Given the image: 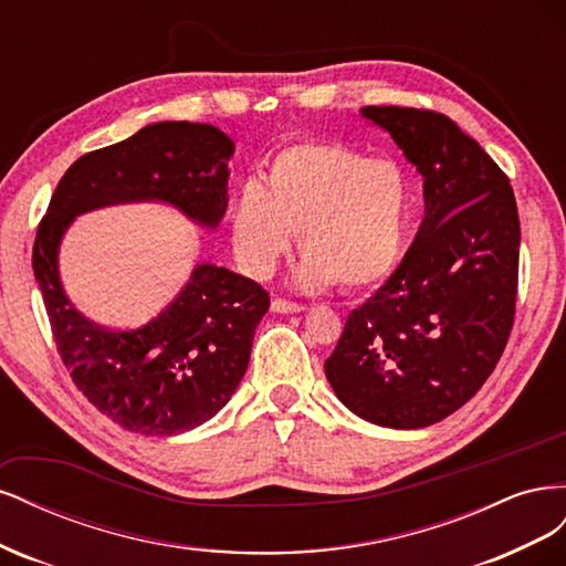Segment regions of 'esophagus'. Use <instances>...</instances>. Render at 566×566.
I'll use <instances>...</instances> for the list:
<instances>
[{"mask_svg":"<svg viewBox=\"0 0 566 566\" xmlns=\"http://www.w3.org/2000/svg\"><path fill=\"white\" fill-rule=\"evenodd\" d=\"M271 310L276 314H297V312H304V304H297V302H290V300H283V297H276L271 302Z\"/></svg>","mask_w":566,"mask_h":566,"instance_id":"1","label":"esophagus"}]
</instances>
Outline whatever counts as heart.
<instances>
[{"instance_id": "heart-1", "label": "heart", "mask_w": 566, "mask_h": 566, "mask_svg": "<svg viewBox=\"0 0 566 566\" xmlns=\"http://www.w3.org/2000/svg\"><path fill=\"white\" fill-rule=\"evenodd\" d=\"M408 212L410 184L399 163L337 142H300L273 156L266 184L250 177L238 186L231 235L241 264L266 276L300 231L302 285L361 290L399 262Z\"/></svg>"}]
</instances>
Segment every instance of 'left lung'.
Masks as SVG:
<instances>
[{"label":"left lung","mask_w":566,"mask_h":566,"mask_svg":"<svg viewBox=\"0 0 566 566\" xmlns=\"http://www.w3.org/2000/svg\"><path fill=\"white\" fill-rule=\"evenodd\" d=\"M361 115L422 175L424 217L397 271L349 314L325 378L358 418L418 430L468 403L499 364L515 321L520 214L503 169L451 117Z\"/></svg>","instance_id":"obj_1"}]
</instances>
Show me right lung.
<instances>
[{
	"mask_svg": "<svg viewBox=\"0 0 566 566\" xmlns=\"http://www.w3.org/2000/svg\"><path fill=\"white\" fill-rule=\"evenodd\" d=\"M231 156L233 142L212 125H148L67 167L38 227L32 271L63 364L90 403L129 432L172 437L217 416L248 370L269 293L241 273L198 264L142 328H101L63 293L61 238L77 214L142 200L214 229L227 212Z\"/></svg>",
	"mask_w": 566,
	"mask_h": 566,
	"instance_id": "add662e5",
	"label": "right lung"
}]
</instances>
